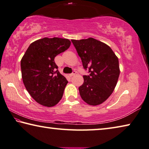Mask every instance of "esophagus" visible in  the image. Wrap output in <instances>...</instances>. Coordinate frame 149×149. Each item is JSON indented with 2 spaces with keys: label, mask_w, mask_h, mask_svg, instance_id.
I'll use <instances>...</instances> for the list:
<instances>
[{
  "label": "esophagus",
  "mask_w": 149,
  "mask_h": 149,
  "mask_svg": "<svg viewBox=\"0 0 149 149\" xmlns=\"http://www.w3.org/2000/svg\"><path fill=\"white\" fill-rule=\"evenodd\" d=\"M75 74H76V72L73 71L72 73H71V74H69V77H73V76H74Z\"/></svg>",
  "instance_id": "esophagus-1"
}]
</instances>
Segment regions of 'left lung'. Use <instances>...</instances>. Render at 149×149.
<instances>
[{"mask_svg": "<svg viewBox=\"0 0 149 149\" xmlns=\"http://www.w3.org/2000/svg\"><path fill=\"white\" fill-rule=\"evenodd\" d=\"M90 75H84L80 95L90 105H98L109 97L120 74L118 58L106 44L93 38L71 40Z\"/></svg>", "mask_w": 149, "mask_h": 149, "instance_id": "8db88e82", "label": "left lung"}]
</instances>
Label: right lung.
Listing matches in <instances>:
<instances>
[{"label": "right lung", "mask_w": 149, "mask_h": 149, "mask_svg": "<svg viewBox=\"0 0 149 149\" xmlns=\"http://www.w3.org/2000/svg\"><path fill=\"white\" fill-rule=\"evenodd\" d=\"M69 39L43 38L30 44L21 60L23 82L38 103L54 107L61 100L68 81L60 73L54 58L70 46Z\"/></svg>", "instance_id": "right-lung-1"}]
</instances>
